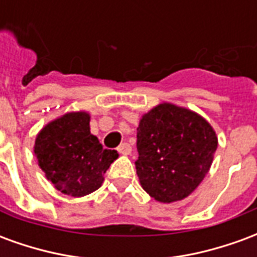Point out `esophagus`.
<instances>
[{
  "instance_id": "34e87169",
  "label": "esophagus",
  "mask_w": 257,
  "mask_h": 257,
  "mask_svg": "<svg viewBox=\"0 0 257 257\" xmlns=\"http://www.w3.org/2000/svg\"><path fill=\"white\" fill-rule=\"evenodd\" d=\"M118 153L121 154V156H129L131 153H132V147L128 145V143H122V145L118 146Z\"/></svg>"
}]
</instances>
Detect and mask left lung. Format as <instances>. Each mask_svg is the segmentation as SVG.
Returning a JSON list of instances; mask_svg holds the SVG:
<instances>
[{"mask_svg": "<svg viewBox=\"0 0 257 257\" xmlns=\"http://www.w3.org/2000/svg\"><path fill=\"white\" fill-rule=\"evenodd\" d=\"M136 146L140 186L151 198L171 204L189 197L204 180L217 136L202 115L165 101L142 115Z\"/></svg>", "mask_w": 257, "mask_h": 257, "instance_id": "1", "label": "left lung"}]
</instances>
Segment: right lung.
<instances>
[{"label":"right lung","instance_id":"obj_1","mask_svg":"<svg viewBox=\"0 0 257 257\" xmlns=\"http://www.w3.org/2000/svg\"><path fill=\"white\" fill-rule=\"evenodd\" d=\"M86 111L66 112L38 132L34 154L45 178L70 197L93 193L104 182V173L118 158L115 150L103 149L90 134Z\"/></svg>","mask_w":257,"mask_h":257}]
</instances>
